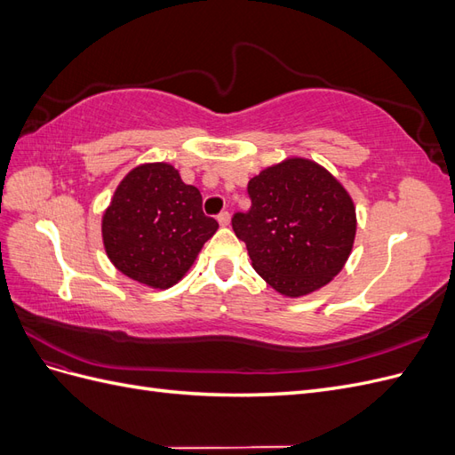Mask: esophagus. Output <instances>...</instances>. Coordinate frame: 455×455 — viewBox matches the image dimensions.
Instances as JSON below:
<instances>
[{"label":"esophagus","instance_id":"esophagus-1","mask_svg":"<svg viewBox=\"0 0 455 455\" xmlns=\"http://www.w3.org/2000/svg\"><path fill=\"white\" fill-rule=\"evenodd\" d=\"M218 224H220V226H224V228L229 224V212H228V211H224V212H220V214H218Z\"/></svg>","mask_w":455,"mask_h":455}]
</instances>
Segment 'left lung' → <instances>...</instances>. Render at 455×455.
Segmentation results:
<instances>
[{"mask_svg":"<svg viewBox=\"0 0 455 455\" xmlns=\"http://www.w3.org/2000/svg\"><path fill=\"white\" fill-rule=\"evenodd\" d=\"M252 206L231 226L252 267L275 291L298 298L332 281L355 241V204L321 164L286 159L249 182Z\"/></svg>","mask_w":455,"mask_h":455,"instance_id":"1","label":"left lung"}]
</instances>
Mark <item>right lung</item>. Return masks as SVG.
<instances>
[{
	"instance_id": "obj_1",
	"label": "right lung",
	"mask_w": 455,
	"mask_h": 455,
	"mask_svg": "<svg viewBox=\"0 0 455 455\" xmlns=\"http://www.w3.org/2000/svg\"><path fill=\"white\" fill-rule=\"evenodd\" d=\"M218 222L203 212L196 186L167 163L132 169L117 186L102 218V239L112 264L151 288H169L194 264Z\"/></svg>"
}]
</instances>
